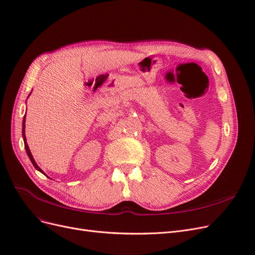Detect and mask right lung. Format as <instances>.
<instances>
[{"instance_id":"add662e5","label":"right lung","mask_w":255,"mask_h":255,"mask_svg":"<svg viewBox=\"0 0 255 255\" xmlns=\"http://www.w3.org/2000/svg\"><path fill=\"white\" fill-rule=\"evenodd\" d=\"M25 120H26V115L24 116V119H23V138H24V143H25V148H26V151H27V155L29 156V158H30V161L32 162V164H33V166L37 169V170H39L40 172H43L44 174V171L40 169L38 166H37V164H36V162L34 161V159H33V157H32V155H31V151H30V149H29V146H28V144H27V141H26V135H25ZM45 175V174H44Z\"/></svg>"}]
</instances>
